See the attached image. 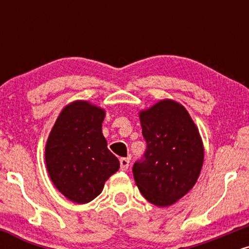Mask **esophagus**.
Listing matches in <instances>:
<instances>
[{
	"label": "esophagus",
	"mask_w": 249,
	"mask_h": 249,
	"mask_svg": "<svg viewBox=\"0 0 249 249\" xmlns=\"http://www.w3.org/2000/svg\"><path fill=\"white\" fill-rule=\"evenodd\" d=\"M130 165V158H121V170L126 171Z\"/></svg>",
	"instance_id": "34e87169"
}]
</instances>
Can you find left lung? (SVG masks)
Returning <instances> with one entry per match:
<instances>
[{
    "label": "left lung",
    "instance_id": "left-lung-1",
    "mask_svg": "<svg viewBox=\"0 0 249 249\" xmlns=\"http://www.w3.org/2000/svg\"><path fill=\"white\" fill-rule=\"evenodd\" d=\"M147 147L133 177L142 196L159 207L173 205L191 191L204 164V144L187 110L162 99L139 112Z\"/></svg>",
    "mask_w": 249,
    "mask_h": 249
}]
</instances>
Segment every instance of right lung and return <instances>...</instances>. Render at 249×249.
I'll return each instance as SVG.
<instances>
[{"label":"right lung","instance_id":"obj_1","mask_svg":"<svg viewBox=\"0 0 249 249\" xmlns=\"http://www.w3.org/2000/svg\"><path fill=\"white\" fill-rule=\"evenodd\" d=\"M104 108L88 101L68 104L57 117L45 145V164L51 181L77 204L98 196L105 181L119 168L102 132Z\"/></svg>","mask_w":249,"mask_h":249}]
</instances>
